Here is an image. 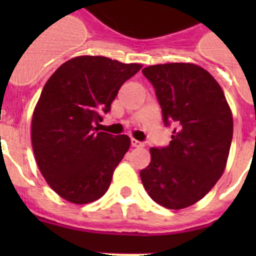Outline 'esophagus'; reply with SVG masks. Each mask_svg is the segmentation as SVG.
<instances>
[{
  "mask_svg": "<svg viewBox=\"0 0 256 256\" xmlns=\"http://www.w3.org/2000/svg\"><path fill=\"white\" fill-rule=\"evenodd\" d=\"M132 148H142L144 146V144L142 142H140V140H134V138H132Z\"/></svg>",
  "mask_w": 256,
  "mask_h": 256,
  "instance_id": "esophagus-1",
  "label": "esophagus"
}]
</instances>
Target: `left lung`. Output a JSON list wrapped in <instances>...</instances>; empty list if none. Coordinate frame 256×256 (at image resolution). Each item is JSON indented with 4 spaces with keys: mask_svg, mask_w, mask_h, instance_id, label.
<instances>
[{
    "mask_svg": "<svg viewBox=\"0 0 256 256\" xmlns=\"http://www.w3.org/2000/svg\"><path fill=\"white\" fill-rule=\"evenodd\" d=\"M164 124H178L168 148H150L140 171L144 190L158 204L180 210L215 186L226 168L232 140V112L216 80L188 62L148 66Z\"/></svg>",
    "mask_w": 256,
    "mask_h": 256,
    "instance_id": "1",
    "label": "left lung"
}]
</instances>
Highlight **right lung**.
Here are the masks:
<instances>
[{
  "mask_svg": "<svg viewBox=\"0 0 256 256\" xmlns=\"http://www.w3.org/2000/svg\"><path fill=\"white\" fill-rule=\"evenodd\" d=\"M102 56L74 57L48 80L32 118V146L44 178L74 204L100 199L130 148L128 136L96 132L118 90L140 70Z\"/></svg>",
  "mask_w": 256,
  "mask_h": 256,
  "instance_id": "obj_1",
  "label": "right lung"
}]
</instances>
